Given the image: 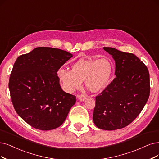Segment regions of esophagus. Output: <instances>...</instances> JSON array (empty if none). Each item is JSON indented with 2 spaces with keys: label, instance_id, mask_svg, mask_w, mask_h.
I'll use <instances>...</instances> for the list:
<instances>
[{
  "label": "esophagus",
  "instance_id": "obj_1",
  "mask_svg": "<svg viewBox=\"0 0 159 159\" xmlns=\"http://www.w3.org/2000/svg\"><path fill=\"white\" fill-rule=\"evenodd\" d=\"M78 98H79L80 101H81V102H83V101H84L85 99H86V95H84V94H81V95L78 96Z\"/></svg>",
  "mask_w": 159,
  "mask_h": 159
}]
</instances>
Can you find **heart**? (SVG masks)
Masks as SVG:
<instances>
[{
  "instance_id": "b5f03b06",
  "label": "heart",
  "mask_w": 159,
  "mask_h": 159,
  "mask_svg": "<svg viewBox=\"0 0 159 159\" xmlns=\"http://www.w3.org/2000/svg\"><path fill=\"white\" fill-rule=\"evenodd\" d=\"M113 70V63L107 58H89L73 63L70 70L60 69L57 75L63 89L68 93L79 89L83 81L90 92L97 93L109 84Z\"/></svg>"
}]
</instances>
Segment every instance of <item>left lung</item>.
Here are the masks:
<instances>
[{
  "label": "left lung",
  "instance_id": "obj_1",
  "mask_svg": "<svg viewBox=\"0 0 159 159\" xmlns=\"http://www.w3.org/2000/svg\"><path fill=\"white\" fill-rule=\"evenodd\" d=\"M103 49L115 61L116 77L96 97L93 120L99 128L115 130L130 125L143 109L150 93L149 73L132 53Z\"/></svg>",
  "mask_w": 159,
  "mask_h": 159
}]
</instances>
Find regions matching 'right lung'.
Returning <instances> with one entry per match:
<instances>
[{
    "label": "right lung",
    "mask_w": 159,
    "mask_h": 159,
    "mask_svg": "<svg viewBox=\"0 0 159 159\" xmlns=\"http://www.w3.org/2000/svg\"><path fill=\"white\" fill-rule=\"evenodd\" d=\"M73 56L65 50L38 47L17 58L9 79L15 111L32 127L50 130L60 126L76 102L65 92L57 72Z\"/></svg>",
    "instance_id": "1"
}]
</instances>
